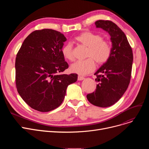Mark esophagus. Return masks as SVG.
Masks as SVG:
<instances>
[{
  "label": "esophagus",
  "instance_id": "esophagus-1",
  "mask_svg": "<svg viewBox=\"0 0 149 149\" xmlns=\"http://www.w3.org/2000/svg\"><path fill=\"white\" fill-rule=\"evenodd\" d=\"M84 77H82V76H78V80H79V81H80V80H84Z\"/></svg>",
  "mask_w": 149,
  "mask_h": 149
}]
</instances>
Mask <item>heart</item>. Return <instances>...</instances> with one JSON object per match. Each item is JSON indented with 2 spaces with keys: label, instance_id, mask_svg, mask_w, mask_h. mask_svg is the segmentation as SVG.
Returning <instances> with one entry per match:
<instances>
[{
  "label": "heart",
  "instance_id": "b5f03b06",
  "mask_svg": "<svg viewBox=\"0 0 149 149\" xmlns=\"http://www.w3.org/2000/svg\"><path fill=\"white\" fill-rule=\"evenodd\" d=\"M103 39L101 35L90 31L83 32L75 38L76 42L88 47L86 57L88 58L77 61L70 66L72 72L80 75H87L95 69V61L98 65H102L109 61L112 53V48L110 43ZM61 54L69 61L74 59L72 47L70 43L62 47Z\"/></svg>",
  "mask_w": 149,
  "mask_h": 149
}]
</instances>
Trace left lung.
<instances>
[{
  "mask_svg": "<svg viewBox=\"0 0 149 149\" xmlns=\"http://www.w3.org/2000/svg\"><path fill=\"white\" fill-rule=\"evenodd\" d=\"M111 36L112 53L109 61L100 67L94 75L98 83L95 91L86 97L93 105L100 107H109L116 103L123 95L130 83L133 52L123 31L110 20L95 22Z\"/></svg>",
  "mask_w": 149,
  "mask_h": 149,
  "instance_id": "left-lung-1",
  "label": "left lung"
}]
</instances>
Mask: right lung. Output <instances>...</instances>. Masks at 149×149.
Instances as JSON below:
<instances>
[{
	"label": "right lung",
	"instance_id": "right-lung-1",
	"mask_svg": "<svg viewBox=\"0 0 149 149\" xmlns=\"http://www.w3.org/2000/svg\"><path fill=\"white\" fill-rule=\"evenodd\" d=\"M66 38L51 29L36 30L23 41L15 58V84L23 101L39 112H49L62 103L77 74H60L68 68L61 54Z\"/></svg>",
	"mask_w": 149,
	"mask_h": 149
}]
</instances>
